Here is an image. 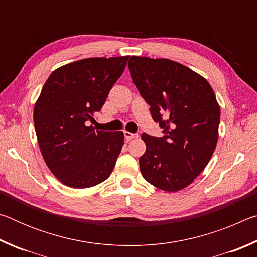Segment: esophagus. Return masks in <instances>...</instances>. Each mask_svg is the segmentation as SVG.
Returning a JSON list of instances; mask_svg holds the SVG:
<instances>
[{"label":"esophagus","instance_id":"esophagus-1","mask_svg":"<svg viewBox=\"0 0 257 257\" xmlns=\"http://www.w3.org/2000/svg\"><path fill=\"white\" fill-rule=\"evenodd\" d=\"M123 135H124V137H125V139H128V141H130V139H133V138H137L138 137V134H133V133H129V132H123Z\"/></svg>","mask_w":257,"mask_h":257}]
</instances>
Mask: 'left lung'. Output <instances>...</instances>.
Wrapping results in <instances>:
<instances>
[{"mask_svg": "<svg viewBox=\"0 0 257 257\" xmlns=\"http://www.w3.org/2000/svg\"><path fill=\"white\" fill-rule=\"evenodd\" d=\"M133 82L162 137L143 134L139 158L143 177L161 190L186 188L210 162L217 143L220 106L205 78L169 59L132 56Z\"/></svg>", "mask_w": 257, "mask_h": 257, "instance_id": "8db88e82", "label": "left lung"}]
</instances>
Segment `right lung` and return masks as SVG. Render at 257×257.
Returning <instances> with one entry per match:
<instances>
[{"mask_svg":"<svg viewBox=\"0 0 257 257\" xmlns=\"http://www.w3.org/2000/svg\"><path fill=\"white\" fill-rule=\"evenodd\" d=\"M129 56L89 58L51 73L34 108L43 158L52 173L71 188L106 180L124 144L122 132H95L88 121L101 110Z\"/></svg>","mask_w":257,"mask_h":257,"instance_id":"right-lung-1","label":"right lung"}]
</instances>
